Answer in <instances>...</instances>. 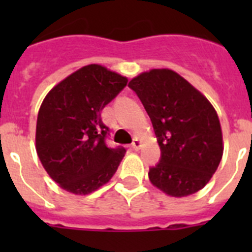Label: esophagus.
Here are the masks:
<instances>
[{"instance_id": "esophagus-1", "label": "esophagus", "mask_w": 252, "mask_h": 252, "mask_svg": "<svg viewBox=\"0 0 252 252\" xmlns=\"http://www.w3.org/2000/svg\"><path fill=\"white\" fill-rule=\"evenodd\" d=\"M131 148H132L133 150H139V149L141 148V141L137 139H135L132 141V144H131Z\"/></svg>"}]
</instances>
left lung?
Listing matches in <instances>:
<instances>
[{
	"mask_svg": "<svg viewBox=\"0 0 252 252\" xmlns=\"http://www.w3.org/2000/svg\"><path fill=\"white\" fill-rule=\"evenodd\" d=\"M128 87L141 101L159 142L160 160L149 170L150 182L173 197L203 188L223 154L220 120L208 99L169 69H153Z\"/></svg>",
	"mask_w": 252,
	"mask_h": 252,
	"instance_id": "left-lung-1",
	"label": "left lung"
}]
</instances>
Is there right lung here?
I'll return each mask as SVG.
<instances>
[{"instance_id":"right-lung-1","label":"right lung","mask_w":252,"mask_h":252,"mask_svg":"<svg viewBox=\"0 0 252 252\" xmlns=\"http://www.w3.org/2000/svg\"><path fill=\"white\" fill-rule=\"evenodd\" d=\"M127 84V78L98 64L74 72L55 86L41 103L36 151L50 178L74 194L106 184L119 168L125 148H110V128L101 111Z\"/></svg>"}]
</instances>
